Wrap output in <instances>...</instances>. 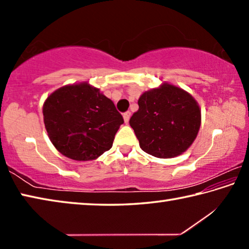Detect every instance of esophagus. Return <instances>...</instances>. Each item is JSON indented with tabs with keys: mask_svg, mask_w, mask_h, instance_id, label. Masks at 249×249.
I'll list each match as a JSON object with an SVG mask.
<instances>
[{
	"mask_svg": "<svg viewBox=\"0 0 249 249\" xmlns=\"http://www.w3.org/2000/svg\"><path fill=\"white\" fill-rule=\"evenodd\" d=\"M130 115H132V114H130V112H129V111L125 112L124 114H123V117H124V122H125L126 124L128 123V121H129V119H130Z\"/></svg>",
	"mask_w": 249,
	"mask_h": 249,
	"instance_id": "obj_1",
	"label": "esophagus"
}]
</instances>
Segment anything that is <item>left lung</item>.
<instances>
[{
	"label": "left lung",
	"instance_id": "obj_1",
	"mask_svg": "<svg viewBox=\"0 0 249 249\" xmlns=\"http://www.w3.org/2000/svg\"><path fill=\"white\" fill-rule=\"evenodd\" d=\"M129 120L141 148L158 158L184 153L201 125V109L191 94L170 83L144 92Z\"/></svg>",
	"mask_w": 249,
	"mask_h": 249
}]
</instances>
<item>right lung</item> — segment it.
Returning <instances> with one entry per match:
<instances>
[{
  "label": "right lung",
  "instance_id": "right-lung-1",
  "mask_svg": "<svg viewBox=\"0 0 249 249\" xmlns=\"http://www.w3.org/2000/svg\"><path fill=\"white\" fill-rule=\"evenodd\" d=\"M50 142L66 157L87 161L111 148L124 123L114 103L88 82L53 92L43 107Z\"/></svg>",
  "mask_w": 249,
  "mask_h": 249
}]
</instances>
